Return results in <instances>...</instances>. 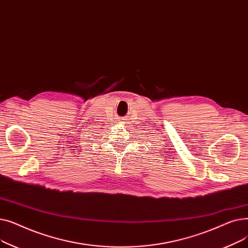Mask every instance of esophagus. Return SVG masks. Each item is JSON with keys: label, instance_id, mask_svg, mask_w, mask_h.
I'll use <instances>...</instances> for the list:
<instances>
[{"label": "esophagus", "instance_id": "esophagus-1", "mask_svg": "<svg viewBox=\"0 0 248 248\" xmlns=\"http://www.w3.org/2000/svg\"><path fill=\"white\" fill-rule=\"evenodd\" d=\"M122 123H124V122H122Z\"/></svg>", "mask_w": 248, "mask_h": 248}]
</instances>
